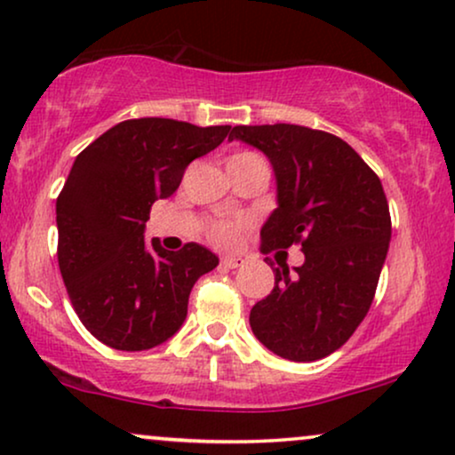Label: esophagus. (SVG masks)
<instances>
[{
    "label": "esophagus",
    "mask_w": 455,
    "mask_h": 455,
    "mask_svg": "<svg viewBox=\"0 0 455 455\" xmlns=\"http://www.w3.org/2000/svg\"><path fill=\"white\" fill-rule=\"evenodd\" d=\"M244 263L243 257H223L221 259V266L226 267V270H236V267H240Z\"/></svg>",
    "instance_id": "34e87169"
}]
</instances>
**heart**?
I'll list each match as a JSON object with an SVG mask.
<instances>
[{"label":"heart","mask_w":455,"mask_h":455,"mask_svg":"<svg viewBox=\"0 0 455 455\" xmlns=\"http://www.w3.org/2000/svg\"><path fill=\"white\" fill-rule=\"evenodd\" d=\"M246 158H259V156L251 154V151H236L234 156H229L228 164H232V162L246 160ZM240 229H243V223H238V221H219L211 226L209 238L219 246H232V244H236V240L240 236Z\"/></svg>","instance_id":"b5f03b06"}]
</instances>
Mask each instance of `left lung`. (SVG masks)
I'll list each match as a JSON object with an SVG mask.
<instances>
[{
	"label": "left lung",
	"mask_w": 455,
	"mask_h": 455,
	"mask_svg": "<svg viewBox=\"0 0 455 455\" xmlns=\"http://www.w3.org/2000/svg\"><path fill=\"white\" fill-rule=\"evenodd\" d=\"M229 139L261 149L276 175L278 209L261 228V253L301 244L306 255L295 274L287 263L274 267V289L251 310V329L289 361L329 356L363 323L378 289L392 234L382 181L324 131L234 126Z\"/></svg>",
	"instance_id": "left-lung-1"
}]
</instances>
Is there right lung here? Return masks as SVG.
Segmentation results:
<instances>
[{
  "mask_svg": "<svg viewBox=\"0 0 455 455\" xmlns=\"http://www.w3.org/2000/svg\"><path fill=\"white\" fill-rule=\"evenodd\" d=\"M232 126L168 117L126 120L73 162L56 198L59 267L84 327L116 350L137 352L177 333L192 287L219 259L204 246L145 243L151 204L177 192L185 168Z\"/></svg>",
  "mask_w": 455,
  "mask_h": 455,
  "instance_id": "obj_1",
  "label": "right lung"
}]
</instances>
